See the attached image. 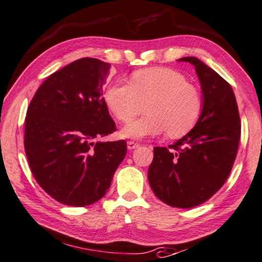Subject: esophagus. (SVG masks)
<instances>
[{"label": "esophagus", "mask_w": 262, "mask_h": 262, "mask_svg": "<svg viewBox=\"0 0 262 262\" xmlns=\"http://www.w3.org/2000/svg\"><path fill=\"white\" fill-rule=\"evenodd\" d=\"M127 147H128V149H129V150H133V149H135V148L140 147V143H136L134 141H128Z\"/></svg>", "instance_id": "esophagus-1"}]
</instances>
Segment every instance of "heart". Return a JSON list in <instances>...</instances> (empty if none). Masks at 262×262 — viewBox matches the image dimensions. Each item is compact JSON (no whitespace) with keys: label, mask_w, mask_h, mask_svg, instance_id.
I'll list each match as a JSON object with an SVG mask.
<instances>
[{"label":"heart","mask_w":262,"mask_h":262,"mask_svg":"<svg viewBox=\"0 0 262 262\" xmlns=\"http://www.w3.org/2000/svg\"><path fill=\"white\" fill-rule=\"evenodd\" d=\"M104 100L121 122H129L148 103L147 115L121 130L123 138L135 140L167 130L170 138H181L195 127L204 108L200 92L186 76L163 67L138 70L132 75V83L109 85Z\"/></svg>","instance_id":"1"}]
</instances>
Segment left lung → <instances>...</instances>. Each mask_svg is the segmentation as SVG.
<instances>
[{
	"label": "left lung",
	"mask_w": 262,
	"mask_h": 262,
	"mask_svg": "<svg viewBox=\"0 0 262 262\" xmlns=\"http://www.w3.org/2000/svg\"><path fill=\"white\" fill-rule=\"evenodd\" d=\"M195 67L204 108L198 123L182 139L154 148L148 181L168 206L192 208L204 204L227 180L235 161L241 122L231 84L196 57L179 60Z\"/></svg>",
	"instance_id": "left-lung-1"
}]
</instances>
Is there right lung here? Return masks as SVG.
Returning a JSON list of instances; mask_svg holds the SVG:
<instances>
[{"instance_id": "obj_1", "label": "right lung", "mask_w": 262, "mask_h": 262, "mask_svg": "<svg viewBox=\"0 0 262 262\" xmlns=\"http://www.w3.org/2000/svg\"><path fill=\"white\" fill-rule=\"evenodd\" d=\"M111 64L83 57L52 74L27 111L25 150L35 180L61 204L99 201L127 153L124 140L97 141L116 130L102 85Z\"/></svg>"}]
</instances>
